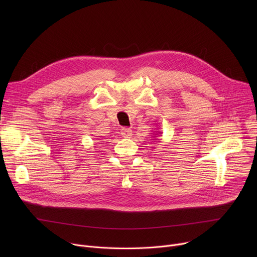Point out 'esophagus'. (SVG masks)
<instances>
[{"mask_svg":"<svg viewBox=\"0 0 257 257\" xmlns=\"http://www.w3.org/2000/svg\"><path fill=\"white\" fill-rule=\"evenodd\" d=\"M120 134H121V137L125 138V139L131 138L132 130L129 129V128H123V129H121V131H120Z\"/></svg>","mask_w":257,"mask_h":257,"instance_id":"esophagus-1","label":"esophagus"}]
</instances>
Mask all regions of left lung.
I'll list each match as a JSON object with an SVG mask.
<instances>
[{"label":"left lung","mask_w":257,"mask_h":257,"mask_svg":"<svg viewBox=\"0 0 257 257\" xmlns=\"http://www.w3.org/2000/svg\"><path fill=\"white\" fill-rule=\"evenodd\" d=\"M159 134H161V132H158V133L156 134V136H158V137H159ZM152 141H154V142L156 141V143H158V142H157V139H156V137H153V140H152Z\"/></svg>","instance_id":"obj_1"}]
</instances>
